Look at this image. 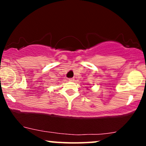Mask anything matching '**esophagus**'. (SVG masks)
<instances>
[{"instance_id":"esophagus-1","label":"esophagus","mask_w":146,"mask_h":146,"mask_svg":"<svg viewBox=\"0 0 146 146\" xmlns=\"http://www.w3.org/2000/svg\"><path fill=\"white\" fill-rule=\"evenodd\" d=\"M68 80H69V81H71V82H73L75 80V79H74V78H69L68 79Z\"/></svg>"}]
</instances>
